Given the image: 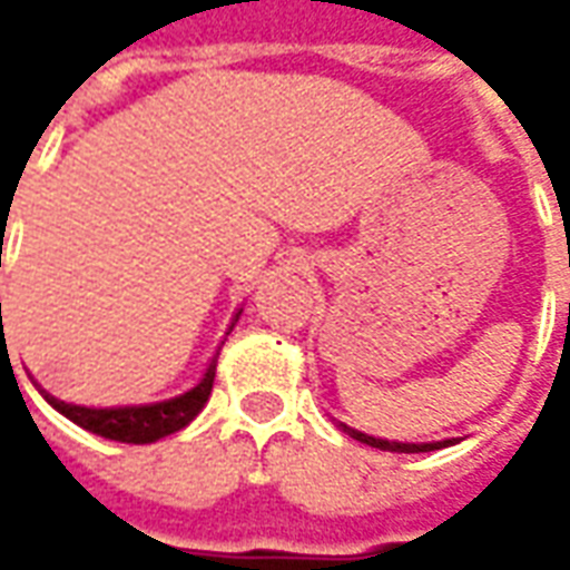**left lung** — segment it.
I'll return each instance as SVG.
<instances>
[{"mask_svg":"<svg viewBox=\"0 0 570 570\" xmlns=\"http://www.w3.org/2000/svg\"><path fill=\"white\" fill-rule=\"evenodd\" d=\"M338 428L345 430L347 436H354L357 442H366L372 449H382V452H406V454H415V452H433V449H445V445H454V442L461 440H436V442H400V440H379V436H370V433H363L357 428H347L345 421H335Z\"/></svg>","mask_w":570,"mask_h":570,"instance_id":"left-lung-1","label":"left lung"}]
</instances>
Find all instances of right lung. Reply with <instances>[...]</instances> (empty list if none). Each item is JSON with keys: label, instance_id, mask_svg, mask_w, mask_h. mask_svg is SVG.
Here are the masks:
<instances>
[{"label": "right lung", "instance_id": "right-lung-1", "mask_svg": "<svg viewBox=\"0 0 570 570\" xmlns=\"http://www.w3.org/2000/svg\"><path fill=\"white\" fill-rule=\"evenodd\" d=\"M240 311L244 308L235 311V317L228 323V333L235 330ZM216 357H219V351L213 354L204 375H200L198 382L191 384L188 391L170 396V400H158V403H140V406H76V403H67V400L51 396L42 384H36V387H39V394L45 396L48 406L57 409L63 419H69L72 424H79V428H85L88 433H97V436H104V440L146 445V442L164 440V436H170L176 430L188 428L191 421L198 419V412L207 406V400H210L213 379H216Z\"/></svg>", "mask_w": 570, "mask_h": 570}]
</instances>
